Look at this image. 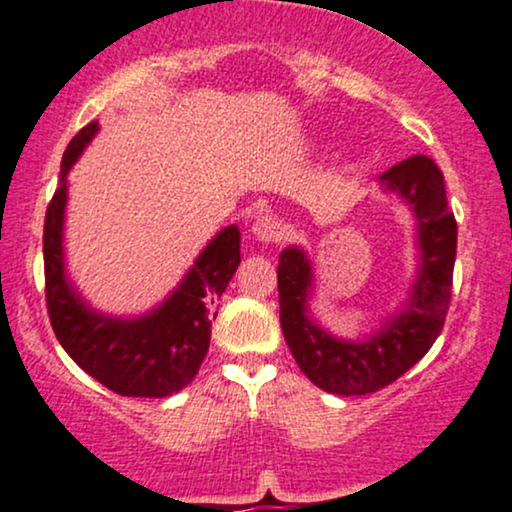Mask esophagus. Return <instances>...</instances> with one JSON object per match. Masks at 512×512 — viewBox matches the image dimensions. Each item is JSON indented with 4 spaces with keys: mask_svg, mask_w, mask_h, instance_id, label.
<instances>
[{
    "mask_svg": "<svg viewBox=\"0 0 512 512\" xmlns=\"http://www.w3.org/2000/svg\"><path fill=\"white\" fill-rule=\"evenodd\" d=\"M286 234V226L274 215H262L257 217V222L252 224V236L260 243H278Z\"/></svg>",
    "mask_w": 512,
    "mask_h": 512,
    "instance_id": "1",
    "label": "esophagus"
}]
</instances>
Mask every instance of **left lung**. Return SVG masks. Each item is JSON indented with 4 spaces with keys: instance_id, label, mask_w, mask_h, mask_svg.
Here are the masks:
<instances>
[{
    "instance_id": "1",
    "label": "left lung",
    "mask_w": 512,
    "mask_h": 512,
    "mask_svg": "<svg viewBox=\"0 0 512 512\" xmlns=\"http://www.w3.org/2000/svg\"><path fill=\"white\" fill-rule=\"evenodd\" d=\"M380 181L413 208L418 222L420 269L404 312L364 342L338 340L307 314L312 267L300 248L278 257L281 328L300 371L321 390L359 397L387 387L428 354L442 333L454 286V212L446 203L444 177L428 155H413L387 170Z\"/></svg>"
}]
</instances>
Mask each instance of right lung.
Returning a JSON list of instances; mask_svg holds the SVG:
<instances>
[{
    "label": "right lung",
    "instance_id": "obj_1",
    "mask_svg": "<svg viewBox=\"0 0 512 512\" xmlns=\"http://www.w3.org/2000/svg\"><path fill=\"white\" fill-rule=\"evenodd\" d=\"M99 122H89L70 141L61 160V184L44 217V281L49 321L68 357L122 397H170L196 378L210 347L215 304L241 264V231L226 226L200 252L179 288L139 319L99 314L77 295L63 269L66 174Z\"/></svg>",
    "mask_w": 512,
    "mask_h": 512
}]
</instances>
